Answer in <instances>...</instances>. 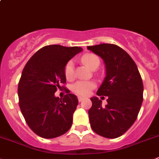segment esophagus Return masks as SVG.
<instances>
[{
  "instance_id": "34e87169",
  "label": "esophagus",
  "mask_w": 159,
  "mask_h": 159,
  "mask_svg": "<svg viewBox=\"0 0 159 159\" xmlns=\"http://www.w3.org/2000/svg\"><path fill=\"white\" fill-rule=\"evenodd\" d=\"M84 99V97H81V96H79L78 97V101L80 102H82Z\"/></svg>"
}]
</instances>
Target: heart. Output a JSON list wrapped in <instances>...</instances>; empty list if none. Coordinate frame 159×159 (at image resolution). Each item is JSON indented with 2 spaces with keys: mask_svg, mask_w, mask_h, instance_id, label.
Returning a JSON list of instances; mask_svg holds the SVG:
<instances>
[{
  "mask_svg": "<svg viewBox=\"0 0 159 159\" xmlns=\"http://www.w3.org/2000/svg\"><path fill=\"white\" fill-rule=\"evenodd\" d=\"M82 61L91 69H95L100 64L99 57L94 53H87L81 58ZM65 75L68 80H72L75 75V65L72 61L67 62L65 66ZM95 87L94 83L91 81H78L72 86V91L79 95H87Z\"/></svg>",
  "mask_w": 159,
  "mask_h": 159,
  "instance_id": "obj_1",
  "label": "heart"
}]
</instances>
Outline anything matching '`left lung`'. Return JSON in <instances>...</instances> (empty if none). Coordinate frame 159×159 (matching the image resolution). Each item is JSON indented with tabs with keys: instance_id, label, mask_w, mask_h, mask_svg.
<instances>
[{
	"instance_id": "1",
	"label": "left lung",
	"mask_w": 159,
	"mask_h": 159,
	"mask_svg": "<svg viewBox=\"0 0 159 159\" xmlns=\"http://www.w3.org/2000/svg\"><path fill=\"white\" fill-rule=\"evenodd\" d=\"M87 49L104 61L106 75L97 95L108 96L106 106H102L98 98H91L92 106L88 111L91 127L103 137L117 138L137 118L143 99L142 78L132 58L118 46L102 43Z\"/></svg>"
}]
</instances>
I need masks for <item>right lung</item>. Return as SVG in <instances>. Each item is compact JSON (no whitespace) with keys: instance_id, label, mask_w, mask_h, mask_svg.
I'll list each match as a JSON object with an SVG mask.
<instances>
[{"instance_id":"add662e5","label":"right lung","mask_w":159,"mask_h":159,"mask_svg":"<svg viewBox=\"0 0 159 159\" xmlns=\"http://www.w3.org/2000/svg\"><path fill=\"white\" fill-rule=\"evenodd\" d=\"M81 51L78 46H44L23 68L18 85L19 105L30 129L41 137H58L72 126L77 97L68 89L63 98L55 97L54 93L57 88H66L61 86L66 84L65 66Z\"/></svg>"}]
</instances>
